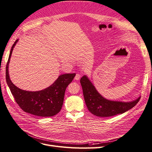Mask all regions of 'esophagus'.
<instances>
[{"label":"esophagus","instance_id":"1","mask_svg":"<svg viewBox=\"0 0 152 152\" xmlns=\"http://www.w3.org/2000/svg\"><path fill=\"white\" fill-rule=\"evenodd\" d=\"M80 77H81V75H80V74H76V75H75V80H79V79H80Z\"/></svg>","mask_w":152,"mask_h":152}]
</instances>
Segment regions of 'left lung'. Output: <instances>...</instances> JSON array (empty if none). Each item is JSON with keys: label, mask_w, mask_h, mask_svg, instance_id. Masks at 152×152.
<instances>
[{"label": "left lung", "mask_w": 152, "mask_h": 152, "mask_svg": "<svg viewBox=\"0 0 152 152\" xmlns=\"http://www.w3.org/2000/svg\"><path fill=\"white\" fill-rule=\"evenodd\" d=\"M80 83L88 110L99 117H110L123 114L133 107L140 99L139 97L137 100L129 102L107 100L98 93L86 76L81 78Z\"/></svg>", "instance_id": "1"}]
</instances>
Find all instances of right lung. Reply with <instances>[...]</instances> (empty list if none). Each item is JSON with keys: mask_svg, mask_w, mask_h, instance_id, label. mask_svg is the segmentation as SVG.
<instances>
[{"mask_svg": "<svg viewBox=\"0 0 152 152\" xmlns=\"http://www.w3.org/2000/svg\"><path fill=\"white\" fill-rule=\"evenodd\" d=\"M15 41L10 51L6 65V78L15 102L26 113L39 117H51L58 114L62 107L66 88L74 79L75 74H66L59 76L56 80L44 90L31 92L17 87L10 80L8 67Z\"/></svg>", "mask_w": 152, "mask_h": 152, "instance_id": "right-lung-1", "label": "right lung"}]
</instances>
